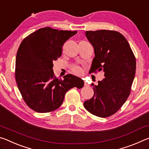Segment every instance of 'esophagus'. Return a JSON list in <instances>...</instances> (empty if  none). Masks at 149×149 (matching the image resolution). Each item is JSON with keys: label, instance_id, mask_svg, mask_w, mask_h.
I'll return each instance as SVG.
<instances>
[{"label": "esophagus", "instance_id": "esophagus-1", "mask_svg": "<svg viewBox=\"0 0 149 149\" xmlns=\"http://www.w3.org/2000/svg\"><path fill=\"white\" fill-rule=\"evenodd\" d=\"M84 85H85V86H88V85H88V84H87V82H84Z\"/></svg>", "mask_w": 149, "mask_h": 149}]
</instances>
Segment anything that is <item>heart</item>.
<instances>
[{
	"mask_svg": "<svg viewBox=\"0 0 149 149\" xmlns=\"http://www.w3.org/2000/svg\"><path fill=\"white\" fill-rule=\"evenodd\" d=\"M72 71L77 75H80V74H81V73H82L81 68L79 66H76V65L73 66L72 68Z\"/></svg>",
	"mask_w": 149,
	"mask_h": 149,
	"instance_id": "1",
	"label": "heart"
}]
</instances>
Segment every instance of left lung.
Here are the masks:
<instances>
[{
    "instance_id": "1",
    "label": "left lung",
    "mask_w": 149,
    "mask_h": 149,
    "mask_svg": "<svg viewBox=\"0 0 149 149\" xmlns=\"http://www.w3.org/2000/svg\"><path fill=\"white\" fill-rule=\"evenodd\" d=\"M85 35L95 51L89 73L102 70L105 78L98 85H92L94 95L84 102V107L91 114L107 118L115 114L130 96L135 74V57L129 42L119 32L102 29L87 31Z\"/></svg>"
}]
</instances>
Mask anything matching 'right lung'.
<instances>
[{
    "label": "right lung",
    "instance_id": "add662e5",
    "mask_svg": "<svg viewBox=\"0 0 149 149\" xmlns=\"http://www.w3.org/2000/svg\"><path fill=\"white\" fill-rule=\"evenodd\" d=\"M77 31L46 27L29 34L20 44L16 58L15 77L25 102L32 110L47 113L58 108L65 93L84 87L81 78L72 74L64 79L54 75L53 62L61 56L64 42Z\"/></svg>",
    "mask_w": 149,
    "mask_h": 149
}]
</instances>
